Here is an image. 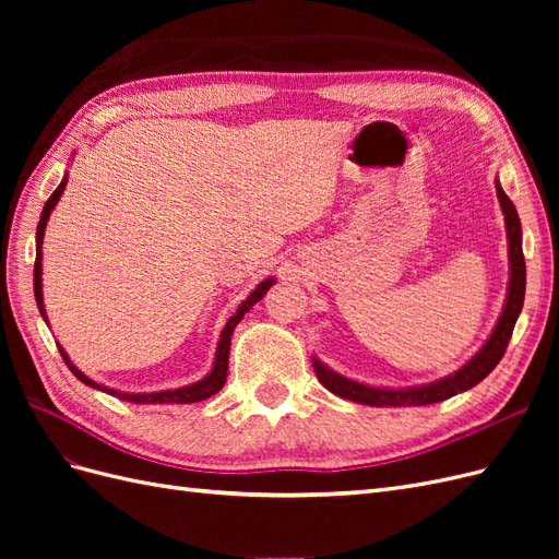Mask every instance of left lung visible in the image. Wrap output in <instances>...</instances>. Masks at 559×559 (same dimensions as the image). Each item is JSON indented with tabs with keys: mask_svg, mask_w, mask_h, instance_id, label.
Returning <instances> with one entry per match:
<instances>
[{
	"mask_svg": "<svg viewBox=\"0 0 559 559\" xmlns=\"http://www.w3.org/2000/svg\"><path fill=\"white\" fill-rule=\"evenodd\" d=\"M497 183V198L503 212V224H506V238H509V289H506V300L501 314L497 319V324L489 333L483 347L473 354V357L454 373L433 380L427 384H415V386H373L359 380L345 378L341 373H335L333 368L326 364H321L319 357H312L314 364V373L319 382L324 384L329 392L335 396L354 401V403H364V405H376V408H386V405H394V408H401V405H429L445 401L454 394H462L466 389L476 386L483 382L497 364L501 361L506 347H509V341L513 335V326L522 312V302H524V284H527V270H524V257H522V226H520V216L518 210L511 202V198L506 195L501 189L499 179Z\"/></svg>",
	"mask_w": 559,
	"mask_h": 559,
	"instance_id": "8db88e82",
	"label": "left lung"
}]
</instances>
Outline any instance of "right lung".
<instances>
[{"mask_svg": "<svg viewBox=\"0 0 559 559\" xmlns=\"http://www.w3.org/2000/svg\"><path fill=\"white\" fill-rule=\"evenodd\" d=\"M64 186H67V173H64V177H62L58 189H56L53 193H50V198L46 200V205H44V210H41V218H39V224H37L35 298H37V308H39V312H41L46 324H48V317H46L44 292H41V253H44V251H41V245H44V233H46V224H48V218H50V212L56 210L60 195L64 193ZM273 284H275V277H265L261 284H257V289H253V292L240 302L238 312H235V314L226 321V326H224L222 335H218L212 370H210V373H207L205 378L193 382V384L177 386V389H160V392H140V394H134V392H121V389H111V386H105V384H97V382L91 380L88 376H83L81 370L72 364V359L67 357L64 347L58 345V349H60V354H62V359H64L67 368H70L72 373H74L83 384H88V386H93V389H99V392H105V394L118 396L121 401H130V403H198V401H205V399H210L212 394H216L218 389H222L224 382H226V373H228V352H230V335H233L235 326L240 324V319L245 317V312H249V308L257 306V302L267 294V289H270V286H273Z\"/></svg>", "mask_w": 559, "mask_h": 559, "instance_id": "1", "label": "right lung"}]
</instances>
